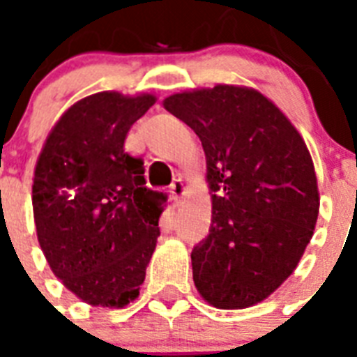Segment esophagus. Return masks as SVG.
Segmentation results:
<instances>
[{"mask_svg":"<svg viewBox=\"0 0 357 357\" xmlns=\"http://www.w3.org/2000/svg\"><path fill=\"white\" fill-rule=\"evenodd\" d=\"M185 190H187V187H185L183 179H174V183L170 185V192H172L176 198H181V196L185 195Z\"/></svg>","mask_w":357,"mask_h":357,"instance_id":"esophagus-1","label":"esophagus"}]
</instances>
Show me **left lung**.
<instances>
[{
    "label": "left lung",
    "mask_w": 357,
    "mask_h": 357,
    "mask_svg": "<svg viewBox=\"0 0 357 357\" xmlns=\"http://www.w3.org/2000/svg\"><path fill=\"white\" fill-rule=\"evenodd\" d=\"M162 107L206 151L213 215L190 254L196 289L218 310L259 304L313 237L321 198L310 150L276 103L250 86L178 92Z\"/></svg>",
    "instance_id": "obj_1"
}]
</instances>
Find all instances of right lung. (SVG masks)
<instances>
[{"instance_id":"1","label":"right lung","mask_w":357,"mask_h":357,"mask_svg":"<svg viewBox=\"0 0 357 357\" xmlns=\"http://www.w3.org/2000/svg\"><path fill=\"white\" fill-rule=\"evenodd\" d=\"M153 94L105 91L75 102L53 126L35 167L36 237L53 274L83 302L126 307L139 296L159 237L165 192L123 151Z\"/></svg>"}]
</instances>
